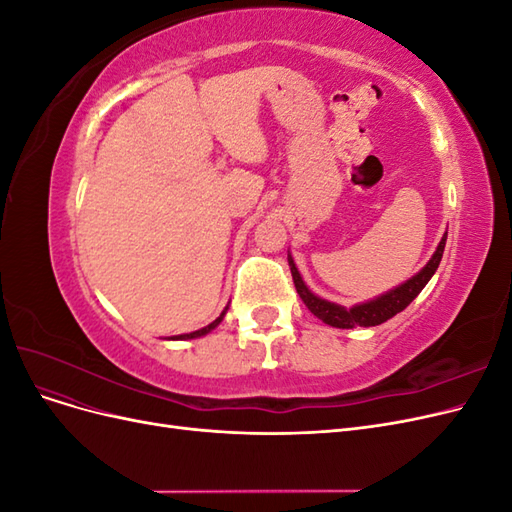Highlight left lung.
Segmentation results:
<instances>
[{"mask_svg": "<svg viewBox=\"0 0 512 512\" xmlns=\"http://www.w3.org/2000/svg\"><path fill=\"white\" fill-rule=\"evenodd\" d=\"M444 245H446V235L442 237L436 254L431 256V260L423 267V271H418L412 277V280L397 286L391 292L382 294V297H378L374 301L354 305L350 309L316 297V294L303 284L301 275H299L297 267H294L292 258H288V265H290V273H292V280H294V288H297L299 297L303 299V303L307 305L309 312H312L316 318H320L322 322H327V324H331V327H337V329L376 327V324H382L389 318H393L395 314L404 312V309L418 297V292L425 288V284L431 280V275L436 273L440 260H442V254H444Z\"/></svg>", "mask_w": 512, "mask_h": 512, "instance_id": "obj_1", "label": "left lung"}]
</instances>
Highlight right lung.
<instances>
[{
	"mask_svg": "<svg viewBox=\"0 0 512 512\" xmlns=\"http://www.w3.org/2000/svg\"><path fill=\"white\" fill-rule=\"evenodd\" d=\"M226 309H228V307H226ZM226 309H224V312H222L218 318H215L211 324H207V327L198 329V331H194V333H188V335H179V337H173V339H194V337H200V335H207L209 331H213V329L218 327V324L222 322V318H224V314H226Z\"/></svg>",
	"mask_w": 512,
	"mask_h": 512,
	"instance_id": "obj_1",
	"label": "right lung"
}]
</instances>
